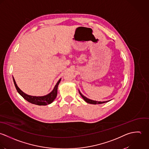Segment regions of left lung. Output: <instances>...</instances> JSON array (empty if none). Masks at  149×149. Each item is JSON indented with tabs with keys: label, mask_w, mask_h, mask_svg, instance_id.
Wrapping results in <instances>:
<instances>
[{
	"label": "left lung",
	"mask_w": 149,
	"mask_h": 149,
	"mask_svg": "<svg viewBox=\"0 0 149 149\" xmlns=\"http://www.w3.org/2000/svg\"><path fill=\"white\" fill-rule=\"evenodd\" d=\"M79 93L80 94V95H81V97L83 98V99L88 103L90 104H104V103H105V102H107L108 101H110L111 100H108V101H95V100H90L89 98H87L86 97L84 96L81 93V91H79Z\"/></svg>",
	"instance_id": "obj_1"
}]
</instances>
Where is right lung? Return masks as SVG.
I'll return each instance as SVG.
<instances>
[{
	"instance_id": "obj_1",
	"label": "right lung",
	"mask_w": 149,
	"mask_h": 149,
	"mask_svg": "<svg viewBox=\"0 0 149 149\" xmlns=\"http://www.w3.org/2000/svg\"><path fill=\"white\" fill-rule=\"evenodd\" d=\"M13 81L15 85V86L16 88V89L18 93L26 101L29 102L31 104L37 105H47L48 104H51L56 98L58 94V85L60 82L61 78L56 83V85L55 86L54 89L51 92H50L49 94L43 95V96H33V95H28L26 93H25L24 91H22L20 89L18 86H17L15 81L14 79V78L13 76Z\"/></svg>"
}]
</instances>
